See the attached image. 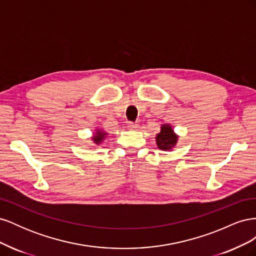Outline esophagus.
<instances>
[{"mask_svg": "<svg viewBox=\"0 0 256 256\" xmlns=\"http://www.w3.org/2000/svg\"><path fill=\"white\" fill-rule=\"evenodd\" d=\"M128 128L129 129H138V124L130 122H128Z\"/></svg>", "mask_w": 256, "mask_h": 256, "instance_id": "1", "label": "esophagus"}]
</instances>
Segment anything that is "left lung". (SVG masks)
Listing matches in <instances>:
<instances>
[{"label": "left lung", "mask_w": 256, "mask_h": 256, "mask_svg": "<svg viewBox=\"0 0 256 256\" xmlns=\"http://www.w3.org/2000/svg\"><path fill=\"white\" fill-rule=\"evenodd\" d=\"M156 143L161 150H172L178 142V136L170 124H162L160 132L156 134Z\"/></svg>", "instance_id": "obj_1"}]
</instances>
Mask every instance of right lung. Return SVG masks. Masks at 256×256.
Segmentation results:
<instances>
[{
    "instance_id": "obj_1",
    "label": "right lung",
    "mask_w": 256,
    "mask_h": 256,
    "mask_svg": "<svg viewBox=\"0 0 256 256\" xmlns=\"http://www.w3.org/2000/svg\"><path fill=\"white\" fill-rule=\"evenodd\" d=\"M108 134H106L104 129L96 128L95 132H92V141L95 145V146H92V148H96V147H98L100 144H102L106 140Z\"/></svg>"
}]
</instances>
